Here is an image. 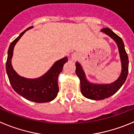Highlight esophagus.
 <instances>
[{"label": "esophagus", "mask_w": 134, "mask_h": 134, "mask_svg": "<svg viewBox=\"0 0 134 134\" xmlns=\"http://www.w3.org/2000/svg\"><path fill=\"white\" fill-rule=\"evenodd\" d=\"M79 54L77 53H74L71 55V59L72 61H76L78 59H79Z\"/></svg>", "instance_id": "obj_1"}]
</instances>
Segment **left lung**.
<instances>
[{"mask_svg":"<svg viewBox=\"0 0 134 134\" xmlns=\"http://www.w3.org/2000/svg\"><path fill=\"white\" fill-rule=\"evenodd\" d=\"M101 32L109 36L116 43L121 61V70L120 76L115 81L111 83H97L88 80L81 65L78 62L75 63V73L80 80L81 92L84 97L92 100H102L113 96L124 85L128 74V56L123 40L109 28L102 29Z\"/></svg>","mask_w":134,"mask_h":134,"instance_id":"1","label":"left lung"}]
</instances>
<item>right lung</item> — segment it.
<instances>
[{
	"instance_id": "obj_1",
	"label": "right lung",
	"mask_w": 134,
	"mask_h": 134,
	"mask_svg": "<svg viewBox=\"0 0 134 134\" xmlns=\"http://www.w3.org/2000/svg\"><path fill=\"white\" fill-rule=\"evenodd\" d=\"M33 28L30 26L19 35L10 43L8 50L6 71L13 90L26 99L36 103H47L56 98L59 92L58 77L63 71V67L68 61L67 57L55 61L46 73L39 77L29 79L19 75L12 65V58L15 44L25 32Z\"/></svg>"
}]
</instances>
